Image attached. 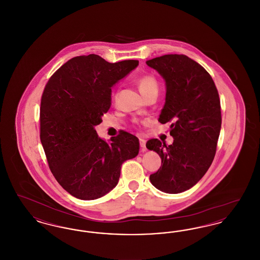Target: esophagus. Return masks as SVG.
<instances>
[{
  "mask_svg": "<svg viewBox=\"0 0 260 260\" xmlns=\"http://www.w3.org/2000/svg\"><path fill=\"white\" fill-rule=\"evenodd\" d=\"M139 145L142 149V151H145L146 150V141L142 138H139Z\"/></svg>",
  "mask_w": 260,
  "mask_h": 260,
  "instance_id": "obj_1",
  "label": "esophagus"
}]
</instances>
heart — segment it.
<instances>
[{"instance_id": "b5f03b06", "label": "heart", "mask_w": 260, "mask_h": 260, "mask_svg": "<svg viewBox=\"0 0 260 260\" xmlns=\"http://www.w3.org/2000/svg\"><path fill=\"white\" fill-rule=\"evenodd\" d=\"M137 85L140 92L146 96L150 92L158 90V83L151 75H142L137 79Z\"/></svg>"}]
</instances>
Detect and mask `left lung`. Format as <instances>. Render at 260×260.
I'll use <instances>...</instances> for the list:
<instances>
[{"instance_id": "left-lung-1", "label": "left lung", "mask_w": 260, "mask_h": 260, "mask_svg": "<svg viewBox=\"0 0 260 260\" xmlns=\"http://www.w3.org/2000/svg\"><path fill=\"white\" fill-rule=\"evenodd\" d=\"M166 81V103L159 121L172 122L173 143L157 138L146 143L161 157L150 181L161 192L177 194L195 185L213 161L221 128L220 100L207 70L184 54H166L146 61Z\"/></svg>"}]
</instances>
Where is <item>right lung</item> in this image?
I'll return each mask as SVG.
<instances>
[{
    "label": "right lung",
    "mask_w": 260,
    "mask_h": 260,
    "mask_svg": "<svg viewBox=\"0 0 260 260\" xmlns=\"http://www.w3.org/2000/svg\"><path fill=\"white\" fill-rule=\"evenodd\" d=\"M138 60L110 63L98 54L71 58L52 75L40 109V138L50 172L69 194L95 200L118 184L122 164L139 152L136 136L126 132L99 137L95 125L111 106V87Z\"/></svg>",
    "instance_id": "right-lung-1"
}]
</instances>
